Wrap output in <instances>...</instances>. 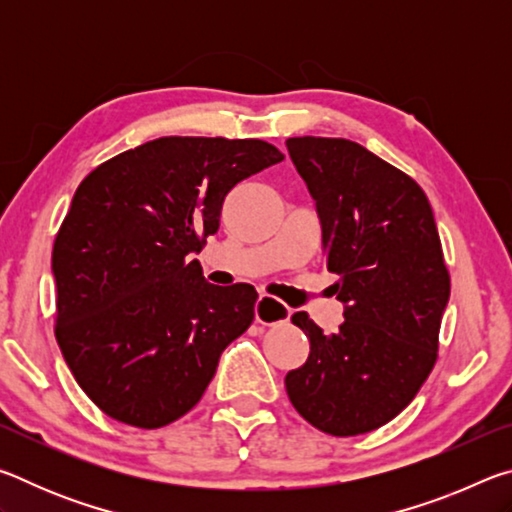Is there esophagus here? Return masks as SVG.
I'll return each mask as SVG.
<instances>
[{
	"instance_id": "1",
	"label": "esophagus",
	"mask_w": 512,
	"mask_h": 512,
	"mask_svg": "<svg viewBox=\"0 0 512 512\" xmlns=\"http://www.w3.org/2000/svg\"><path fill=\"white\" fill-rule=\"evenodd\" d=\"M291 316V309L284 307L271 296H259L255 305V320L259 325H280L287 323Z\"/></svg>"
}]
</instances>
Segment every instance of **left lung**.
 Returning a JSON list of instances; mask_svg holds the SVG:
<instances>
[{
  "label": "left lung",
  "mask_w": 512,
  "mask_h": 512,
  "mask_svg": "<svg viewBox=\"0 0 512 512\" xmlns=\"http://www.w3.org/2000/svg\"><path fill=\"white\" fill-rule=\"evenodd\" d=\"M323 230L343 323L323 334L293 314L309 339L305 366L284 386L296 411L332 436H359L404 411L438 359L449 271L422 187L341 137H289Z\"/></svg>",
  "instance_id": "left-lung-1"
}]
</instances>
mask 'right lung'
Masks as SVG:
<instances>
[{
    "label": "right lung",
    "instance_id": "1",
    "mask_svg": "<svg viewBox=\"0 0 512 512\" xmlns=\"http://www.w3.org/2000/svg\"><path fill=\"white\" fill-rule=\"evenodd\" d=\"M284 155L262 140L160 137L99 164L60 225L56 341L112 420L160 429L201 400L255 318L250 284L216 287L194 253L225 196Z\"/></svg>",
    "mask_w": 512,
    "mask_h": 512
}]
</instances>
